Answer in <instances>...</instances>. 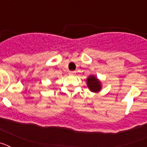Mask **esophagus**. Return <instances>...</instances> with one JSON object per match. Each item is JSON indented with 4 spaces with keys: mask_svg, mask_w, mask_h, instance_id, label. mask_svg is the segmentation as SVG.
Listing matches in <instances>:
<instances>
[{
    "mask_svg": "<svg viewBox=\"0 0 147 147\" xmlns=\"http://www.w3.org/2000/svg\"><path fill=\"white\" fill-rule=\"evenodd\" d=\"M75 74H76V71H69V75L74 76V75H75Z\"/></svg>",
    "mask_w": 147,
    "mask_h": 147,
    "instance_id": "34e87169",
    "label": "esophagus"
}]
</instances>
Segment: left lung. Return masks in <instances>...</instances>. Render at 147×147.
Segmentation results:
<instances>
[{"label":"left lung","mask_w":147,"mask_h":147,"mask_svg":"<svg viewBox=\"0 0 147 147\" xmlns=\"http://www.w3.org/2000/svg\"><path fill=\"white\" fill-rule=\"evenodd\" d=\"M87 84L89 89L93 92H98L101 89L100 82L94 76H90L88 78Z\"/></svg>","instance_id":"obj_1"}]
</instances>
